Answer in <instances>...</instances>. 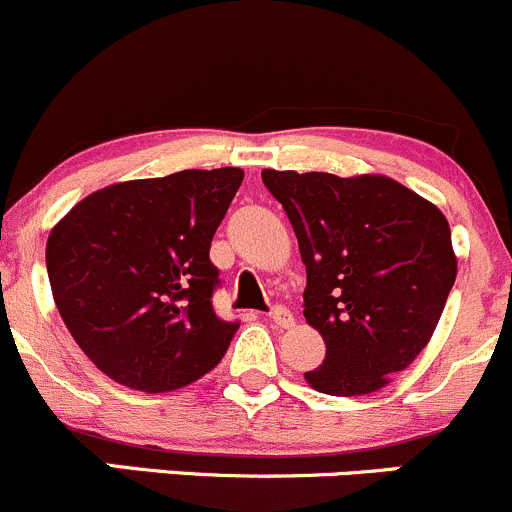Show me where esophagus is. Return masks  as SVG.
Instances as JSON below:
<instances>
[{"mask_svg":"<svg viewBox=\"0 0 512 512\" xmlns=\"http://www.w3.org/2000/svg\"><path fill=\"white\" fill-rule=\"evenodd\" d=\"M270 319L277 324V327H282V329H292L294 327V314L289 312L287 307H282V304H277V307L272 309Z\"/></svg>","mask_w":512,"mask_h":512,"instance_id":"esophagus-1","label":"esophagus"}]
</instances>
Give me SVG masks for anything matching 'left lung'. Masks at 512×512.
I'll return each instance as SVG.
<instances>
[{"label": "left lung", "instance_id": "1", "mask_svg": "<svg viewBox=\"0 0 512 512\" xmlns=\"http://www.w3.org/2000/svg\"><path fill=\"white\" fill-rule=\"evenodd\" d=\"M282 203L307 267L304 319L327 356L312 389L364 396L384 389L433 337L458 260L446 215L376 173L262 170Z\"/></svg>", "mask_w": 512, "mask_h": 512}]
</instances>
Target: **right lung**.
<instances>
[{
  "label": "right lung",
  "mask_w": 512,
  "mask_h": 512,
  "mask_svg": "<svg viewBox=\"0 0 512 512\" xmlns=\"http://www.w3.org/2000/svg\"><path fill=\"white\" fill-rule=\"evenodd\" d=\"M242 178L215 168L113 183L51 227L56 309L108 379L163 394L220 364L240 324L213 309L210 242Z\"/></svg>",
  "instance_id": "1"
}]
</instances>
